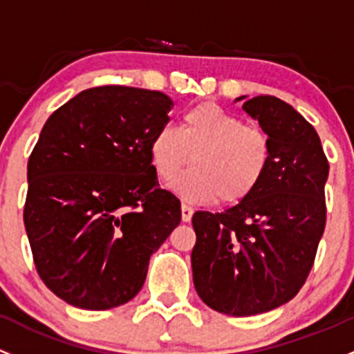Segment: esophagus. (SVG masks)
<instances>
[{
  "instance_id": "1",
  "label": "esophagus",
  "mask_w": 354,
  "mask_h": 354,
  "mask_svg": "<svg viewBox=\"0 0 354 354\" xmlns=\"http://www.w3.org/2000/svg\"><path fill=\"white\" fill-rule=\"evenodd\" d=\"M192 217H193V208L187 205V203H183V205H181V218H183V222H189L192 221Z\"/></svg>"
}]
</instances>
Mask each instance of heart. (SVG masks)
<instances>
[{
  "label": "heart",
  "instance_id": "heart-1",
  "mask_svg": "<svg viewBox=\"0 0 354 354\" xmlns=\"http://www.w3.org/2000/svg\"><path fill=\"white\" fill-rule=\"evenodd\" d=\"M156 174L169 181L192 162L171 188L192 202L237 205L261 187L273 159V144L263 129L244 125L239 117L214 102L192 106L180 130L162 125L149 142Z\"/></svg>",
  "mask_w": 354,
  "mask_h": 354
}]
</instances>
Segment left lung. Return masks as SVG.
<instances>
[{
    "instance_id": "obj_1",
    "label": "left lung",
    "mask_w": 354,
    "mask_h": 354,
    "mask_svg": "<svg viewBox=\"0 0 354 354\" xmlns=\"http://www.w3.org/2000/svg\"><path fill=\"white\" fill-rule=\"evenodd\" d=\"M243 109L273 144L266 178L245 202L192 218L196 293L234 317L273 310L302 288L324 234L329 174L317 132L292 105L265 95Z\"/></svg>"
}]
</instances>
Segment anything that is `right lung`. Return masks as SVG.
<instances>
[{
	"instance_id": "right-lung-1",
	"label": "right lung",
	"mask_w": 354,
	"mask_h": 354,
	"mask_svg": "<svg viewBox=\"0 0 354 354\" xmlns=\"http://www.w3.org/2000/svg\"><path fill=\"white\" fill-rule=\"evenodd\" d=\"M171 109L161 91L109 84L47 118L28 158L24 222L37 273L64 302L127 304L180 224V200L159 187L149 154Z\"/></svg>"
}]
</instances>
